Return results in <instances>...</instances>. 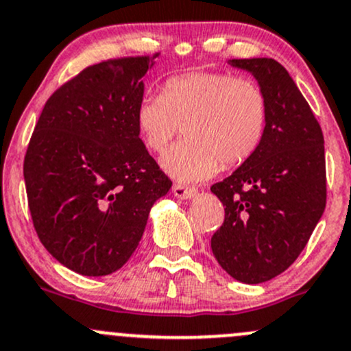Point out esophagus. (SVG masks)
Instances as JSON below:
<instances>
[{
  "label": "esophagus",
  "instance_id": "1",
  "mask_svg": "<svg viewBox=\"0 0 351 351\" xmlns=\"http://www.w3.org/2000/svg\"><path fill=\"white\" fill-rule=\"evenodd\" d=\"M197 193H198V188L195 186H186V185H182V183H175V185H173V195H175L176 198L188 200V198H193Z\"/></svg>",
  "mask_w": 351,
  "mask_h": 351
}]
</instances>
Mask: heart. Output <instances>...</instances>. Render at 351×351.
Masks as SVG:
<instances>
[{
	"label": "heart",
	"instance_id": "1",
	"mask_svg": "<svg viewBox=\"0 0 351 351\" xmlns=\"http://www.w3.org/2000/svg\"><path fill=\"white\" fill-rule=\"evenodd\" d=\"M139 138L161 153L183 126L186 139L169 147L161 166L178 182H202L235 168L259 151L269 123V101L259 82L232 72L169 77L161 94H145L134 109Z\"/></svg>",
	"mask_w": 351,
	"mask_h": 351
}]
</instances>
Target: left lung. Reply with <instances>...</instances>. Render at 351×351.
Returning a JSON list of instances; mask_svg holds the SVG:
<instances>
[{
    "label": "left lung",
    "mask_w": 351,
    "mask_h": 351,
    "mask_svg": "<svg viewBox=\"0 0 351 351\" xmlns=\"http://www.w3.org/2000/svg\"><path fill=\"white\" fill-rule=\"evenodd\" d=\"M252 73L269 101L259 151L212 186L225 206L212 252L245 284L286 271L308 243L326 206V163L319 123L294 80L274 58H232Z\"/></svg>",
    "instance_id": "1"
}]
</instances>
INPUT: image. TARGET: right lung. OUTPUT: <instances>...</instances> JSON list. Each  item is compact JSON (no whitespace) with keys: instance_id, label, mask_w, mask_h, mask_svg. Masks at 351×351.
<instances>
[{"instance_id":"add662e5","label":"right lung","mask_w":351,"mask_h":351,"mask_svg":"<svg viewBox=\"0 0 351 351\" xmlns=\"http://www.w3.org/2000/svg\"><path fill=\"white\" fill-rule=\"evenodd\" d=\"M158 57L109 58L58 87L25 154L29 213L40 242L82 276L128 263L171 180L147 153L134 123L143 77Z\"/></svg>"}]
</instances>
